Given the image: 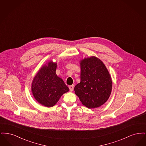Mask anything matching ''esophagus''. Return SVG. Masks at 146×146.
I'll return each instance as SVG.
<instances>
[{
	"label": "esophagus",
	"mask_w": 146,
	"mask_h": 146,
	"mask_svg": "<svg viewBox=\"0 0 146 146\" xmlns=\"http://www.w3.org/2000/svg\"><path fill=\"white\" fill-rule=\"evenodd\" d=\"M69 88H70V91H72L74 89V85H70L69 86Z\"/></svg>",
	"instance_id": "1"
}]
</instances>
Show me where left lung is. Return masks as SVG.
I'll use <instances>...</instances> for the list:
<instances>
[{
    "label": "left lung",
    "mask_w": 146,
    "mask_h": 146,
    "mask_svg": "<svg viewBox=\"0 0 146 146\" xmlns=\"http://www.w3.org/2000/svg\"><path fill=\"white\" fill-rule=\"evenodd\" d=\"M80 64V82L74 87L75 94L88 108L99 107L111 94V76L104 63L96 57L85 58Z\"/></svg>",
    "instance_id": "1"
}]
</instances>
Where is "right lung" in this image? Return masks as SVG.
I'll return each instance as SVG.
<instances>
[{"label":"right lung","mask_w":146,"mask_h":146,"mask_svg":"<svg viewBox=\"0 0 146 146\" xmlns=\"http://www.w3.org/2000/svg\"><path fill=\"white\" fill-rule=\"evenodd\" d=\"M57 63L50 61L44 65L35 76L32 92L35 99L44 106L50 107L58 102L69 88L56 74Z\"/></svg>","instance_id":"obj_1"}]
</instances>
